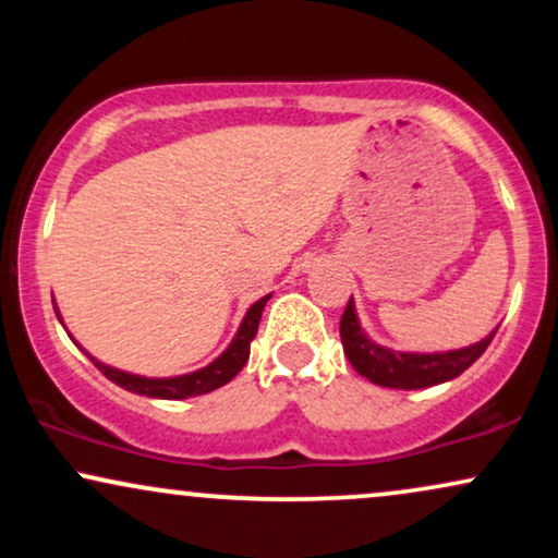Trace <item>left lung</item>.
<instances>
[{"mask_svg":"<svg viewBox=\"0 0 558 558\" xmlns=\"http://www.w3.org/2000/svg\"><path fill=\"white\" fill-rule=\"evenodd\" d=\"M493 336H496V330L488 338H483V341L457 351L414 354V351H393L388 345L375 343L360 325L354 299H349L341 317V341L351 367L362 377H367L369 383H375V386L399 390L430 388L438 386V383L453 380V377L462 375L470 364H475L483 356Z\"/></svg>","mask_w":558,"mask_h":558,"instance_id":"1","label":"left lung"}]
</instances>
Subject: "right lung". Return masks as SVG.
I'll return each mask as SVG.
<instances>
[{
    "label": "right lung",
    "mask_w": 558,
    "mask_h": 558,
    "mask_svg": "<svg viewBox=\"0 0 558 558\" xmlns=\"http://www.w3.org/2000/svg\"><path fill=\"white\" fill-rule=\"evenodd\" d=\"M267 301H270V293H267V296H262L257 304L248 306V312L241 319V328H239V332H235V338L230 341L228 349L222 351L215 362H209L207 367L196 369V373L175 375V377H144V375L123 373V369L110 367V364L94 360L88 351H83V354H86L88 360L99 367L101 375L110 377L114 386L131 390V393L149 396V399H170V401L191 399V396H202V393H209V390L226 386V383H230L235 375L241 373L243 364H246V360H248V349H252L254 336H257L262 310H265ZM57 317H60V312H57Z\"/></svg>",
    "instance_id": "add662e5"
}]
</instances>
